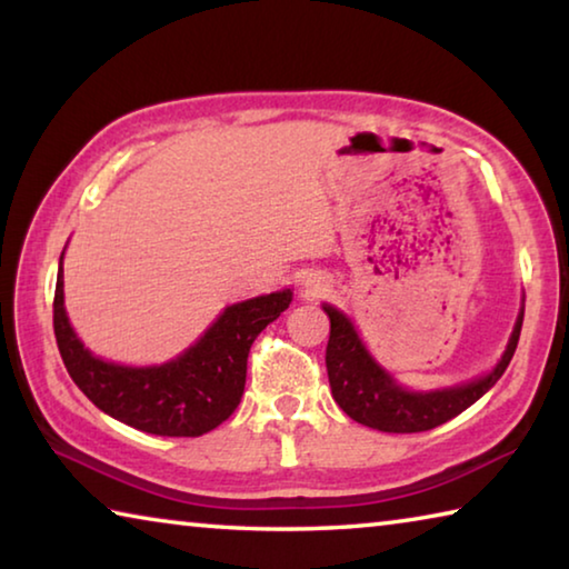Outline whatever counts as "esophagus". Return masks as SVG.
Here are the masks:
<instances>
[{
	"label": "esophagus",
	"mask_w": 569,
	"mask_h": 569,
	"mask_svg": "<svg viewBox=\"0 0 569 569\" xmlns=\"http://www.w3.org/2000/svg\"><path fill=\"white\" fill-rule=\"evenodd\" d=\"M326 288H329V283L323 281V278H319V276H311V278H306L303 281V291H306V296H319V293H323Z\"/></svg>",
	"instance_id": "esophagus-1"
}]
</instances>
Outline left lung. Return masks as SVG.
I'll list each match as a JSON object with an SVG mask.
<instances>
[{"mask_svg":"<svg viewBox=\"0 0 569 569\" xmlns=\"http://www.w3.org/2000/svg\"><path fill=\"white\" fill-rule=\"evenodd\" d=\"M323 311L329 313L331 321L329 346H326V371H329L336 403L353 421L379 431H389V435L429 431L439 423L455 419L457 413L485 397L502 379L505 369L512 361L525 319V311H519L512 339H509L502 359L485 377L449 389L409 391L399 387L391 373L373 361V356L366 351L363 341L356 333L351 319H346L341 311H336L329 303H323Z\"/></svg>","mask_w":569,"mask_h":569,"instance_id":"1","label":"left lung"}]
</instances>
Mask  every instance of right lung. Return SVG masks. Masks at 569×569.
<instances>
[{"label":"right lung","instance_id":"right-lung-1","mask_svg":"<svg viewBox=\"0 0 569 569\" xmlns=\"http://www.w3.org/2000/svg\"><path fill=\"white\" fill-rule=\"evenodd\" d=\"M64 256V250H62ZM62 256L54 288V339L72 381L100 411L158 437H203L236 411L246 389L256 336L293 301L291 288L228 306L216 323L176 359L120 366L77 339L64 311Z\"/></svg>","mask_w":569,"mask_h":569}]
</instances>
